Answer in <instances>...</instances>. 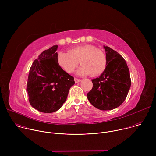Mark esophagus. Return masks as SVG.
Segmentation results:
<instances>
[{
    "label": "esophagus",
    "instance_id": "obj_1",
    "mask_svg": "<svg viewBox=\"0 0 156 156\" xmlns=\"http://www.w3.org/2000/svg\"><path fill=\"white\" fill-rule=\"evenodd\" d=\"M74 80H75V83H79V82L81 81V80H80V79H78V78H75Z\"/></svg>",
    "mask_w": 156,
    "mask_h": 156
}]
</instances>
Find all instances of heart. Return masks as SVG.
<instances>
[{
    "mask_svg": "<svg viewBox=\"0 0 156 156\" xmlns=\"http://www.w3.org/2000/svg\"><path fill=\"white\" fill-rule=\"evenodd\" d=\"M57 62L69 73H72L76 66L82 65L77 71L80 75H91L97 76L106 67V57L101 49L92 45H84L72 48L68 52H60L57 55Z\"/></svg>",
    "mask_w": 156,
    "mask_h": 156,
    "instance_id": "b5f03b06",
    "label": "heart"
}]
</instances>
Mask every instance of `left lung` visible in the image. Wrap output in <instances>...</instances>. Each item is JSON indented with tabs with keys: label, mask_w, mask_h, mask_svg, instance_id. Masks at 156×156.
Listing matches in <instances>:
<instances>
[{
	"label": "left lung",
	"mask_w": 156,
	"mask_h": 156,
	"mask_svg": "<svg viewBox=\"0 0 156 156\" xmlns=\"http://www.w3.org/2000/svg\"><path fill=\"white\" fill-rule=\"evenodd\" d=\"M106 53V67L99 77L92 80L93 86L87 94L95 107L102 110L114 109L125 100L131 86L129 71L120 54L104 46Z\"/></svg>",
	"instance_id": "left-lung-1"
}]
</instances>
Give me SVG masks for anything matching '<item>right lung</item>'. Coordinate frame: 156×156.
Listing matches in <instances>:
<instances>
[{
	"label": "right lung",
	"instance_id": "1",
	"mask_svg": "<svg viewBox=\"0 0 156 156\" xmlns=\"http://www.w3.org/2000/svg\"><path fill=\"white\" fill-rule=\"evenodd\" d=\"M58 46L43 51L30 69L27 91L29 102L35 109L52 113L61 108L74 78L64 71L57 62Z\"/></svg>",
	"mask_w": 156,
	"mask_h": 156
}]
</instances>
